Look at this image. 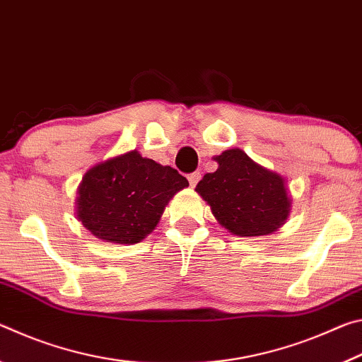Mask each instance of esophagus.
Segmentation results:
<instances>
[{
  "label": "esophagus",
  "mask_w": 362,
  "mask_h": 362,
  "mask_svg": "<svg viewBox=\"0 0 362 362\" xmlns=\"http://www.w3.org/2000/svg\"><path fill=\"white\" fill-rule=\"evenodd\" d=\"M199 180H201V173H193L188 175V182L192 187H196V183H198Z\"/></svg>",
  "instance_id": "34e87169"
}]
</instances>
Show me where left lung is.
<instances>
[{"instance_id":"left-lung-1","label":"left lung","mask_w":362,"mask_h":362,"mask_svg":"<svg viewBox=\"0 0 362 362\" xmlns=\"http://www.w3.org/2000/svg\"><path fill=\"white\" fill-rule=\"evenodd\" d=\"M216 173L206 174L196 192L211 206L217 222L236 236L276 231L291 212L286 180L252 161L240 148L214 158Z\"/></svg>"}]
</instances>
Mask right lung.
I'll use <instances>...</instances> for the list:
<instances>
[{
	"instance_id": "right-lung-1",
	"label": "right lung",
	"mask_w": 362,
	"mask_h": 362,
	"mask_svg": "<svg viewBox=\"0 0 362 362\" xmlns=\"http://www.w3.org/2000/svg\"><path fill=\"white\" fill-rule=\"evenodd\" d=\"M188 187L170 166L137 150L95 164L78 188V220L107 243L136 244L155 230L169 199Z\"/></svg>"
}]
</instances>
